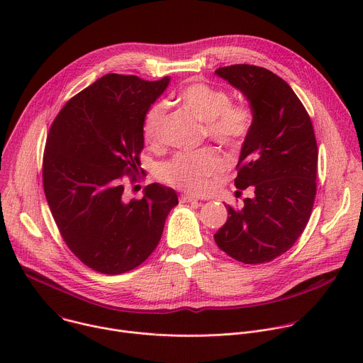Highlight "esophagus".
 I'll return each instance as SVG.
<instances>
[{
  "label": "esophagus",
  "mask_w": 363,
  "mask_h": 363,
  "mask_svg": "<svg viewBox=\"0 0 363 363\" xmlns=\"http://www.w3.org/2000/svg\"><path fill=\"white\" fill-rule=\"evenodd\" d=\"M199 199L191 194H182L181 195V202H198Z\"/></svg>",
  "instance_id": "obj_1"
}]
</instances>
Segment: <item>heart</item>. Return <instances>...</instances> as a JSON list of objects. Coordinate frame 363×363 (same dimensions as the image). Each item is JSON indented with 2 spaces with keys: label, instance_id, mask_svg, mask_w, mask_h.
Here are the masks:
<instances>
[{
  "label": "heart",
  "instance_id": "obj_1",
  "mask_svg": "<svg viewBox=\"0 0 363 363\" xmlns=\"http://www.w3.org/2000/svg\"><path fill=\"white\" fill-rule=\"evenodd\" d=\"M203 122L206 136L228 149H238L252 129V113L244 105L231 103L230 94L203 82H189L175 96ZM165 106H150L142 119V136L150 146L162 140ZM225 162L214 149L203 147L195 152L178 153L161 168V179L171 186L191 194H205L211 188V178L224 171Z\"/></svg>",
  "mask_w": 363,
  "mask_h": 363
}]
</instances>
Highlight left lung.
Instances as JSON below:
<instances>
[{
	"mask_svg": "<svg viewBox=\"0 0 363 363\" xmlns=\"http://www.w3.org/2000/svg\"><path fill=\"white\" fill-rule=\"evenodd\" d=\"M216 73L250 101L252 129L242 143L234 179L252 198L242 208L227 205L228 220L217 245L244 264H262L284 254L301 235L313 210L318 143L312 121L291 87L273 72L233 65Z\"/></svg>",
	"mask_w": 363,
	"mask_h": 363,
	"instance_id": "1",
	"label": "left lung"
}]
</instances>
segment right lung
<instances>
[{"instance_id": "add662e5", "label": "right lung", "mask_w": 363, "mask_h": 363, "mask_svg": "<svg viewBox=\"0 0 363 363\" xmlns=\"http://www.w3.org/2000/svg\"><path fill=\"white\" fill-rule=\"evenodd\" d=\"M169 84L106 74L73 96L50 128L43 186L70 251L89 269L122 274L157 248L177 192L160 184L126 201L125 182L143 169L142 119Z\"/></svg>"}]
</instances>
